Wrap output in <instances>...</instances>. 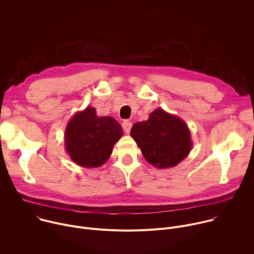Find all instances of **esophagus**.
<instances>
[{
    "instance_id": "1",
    "label": "esophagus",
    "mask_w": 254,
    "mask_h": 254,
    "mask_svg": "<svg viewBox=\"0 0 254 254\" xmlns=\"http://www.w3.org/2000/svg\"><path fill=\"white\" fill-rule=\"evenodd\" d=\"M131 126H132V124L130 122H128V121H124L123 124H122V127H123L125 132H127V133H129Z\"/></svg>"
}]
</instances>
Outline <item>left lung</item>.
<instances>
[{
  "label": "left lung",
  "instance_id": "8db88e82",
  "mask_svg": "<svg viewBox=\"0 0 254 254\" xmlns=\"http://www.w3.org/2000/svg\"><path fill=\"white\" fill-rule=\"evenodd\" d=\"M130 135L146 161L159 169L177 166L187 158L193 146L186 123L163 108H157L148 121L134 124Z\"/></svg>",
  "mask_w": 254,
  "mask_h": 254
}]
</instances>
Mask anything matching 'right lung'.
Instances as JSON below:
<instances>
[{"mask_svg": "<svg viewBox=\"0 0 254 254\" xmlns=\"http://www.w3.org/2000/svg\"><path fill=\"white\" fill-rule=\"evenodd\" d=\"M124 131L112 117H98L94 107L76 113L66 126L65 150L76 165L98 168L111 157Z\"/></svg>", "mask_w": 254, "mask_h": 254, "instance_id": "add662e5", "label": "right lung"}]
</instances>
